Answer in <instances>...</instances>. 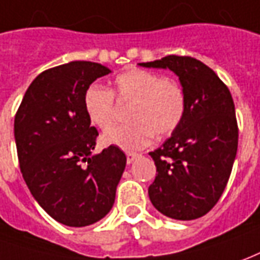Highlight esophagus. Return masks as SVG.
Here are the masks:
<instances>
[{
  "label": "esophagus",
  "mask_w": 260,
  "mask_h": 260,
  "mask_svg": "<svg viewBox=\"0 0 260 260\" xmlns=\"http://www.w3.org/2000/svg\"><path fill=\"white\" fill-rule=\"evenodd\" d=\"M127 164H132L136 158H139L140 157V154L137 153H127Z\"/></svg>",
  "instance_id": "34e87169"
}]
</instances>
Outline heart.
Here are the masks:
<instances>
[{
	"instance_id": "b5f03b06",
	"label": "heart",
	"mask_w": 260,
	"mask_h": 260,
	"mask_svg": "<svg viewBox=\"0 0 260 260\" xmlns=\"http://www.w3.org/2000/svg\"><path fill=\"white\" fill-rule=\"evenodd\" d=\"M130 103L127 125L103 134L107 146L123 150H139L150 144L155 136H168L181 124L185 114V93L171 78L140 68H128L113 79L112 89L90 85L83 96V109L93 126L108 130L115 121L114 98Z\"/></svg>"
}]
</instances>
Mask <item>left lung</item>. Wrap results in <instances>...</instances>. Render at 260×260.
I'll list each match as a JSON object with an SVG mask.
<instances>
[{
  "mask_svg": "<svg viewBox=\"0 0 260 260\" xmlns=\"http://www.w3.org/2000/svg\"><path fill=\"white\" fill-rule=\"evenodd\" d=\"M144 68L170 69L185 93V114L164 144L150 153L157 167L148 197L162 215L191 221L208 214L226 187L238 150L231 92L211 68L168 55Z\"/></svg>",
  "mask_w": 260,
  "mask_h": 260,
  "instance_id": "1",
  "label": "left lung"
}]
</instances>
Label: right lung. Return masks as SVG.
I'll use <instances>...</instances> for the list:
<instances>
[{"label": "right lung", "instance_id": "obj_1", "mask_svg": "<svg viewBox=\"0 0 260 260\" xmlns=\"http://www.w3.org/2000/svg\"><path fill=\"white\" fill-rule=\"evenodd\" d=\"M109 68L86 60L55 66L34 79L14 121L19 168L38 204L68 226L109 214L126 167L117 146L93 154L98 130L83 109L86 89Z\"/></svg>", "mask_w": 260, "mask_h": 260}]
</instances>
